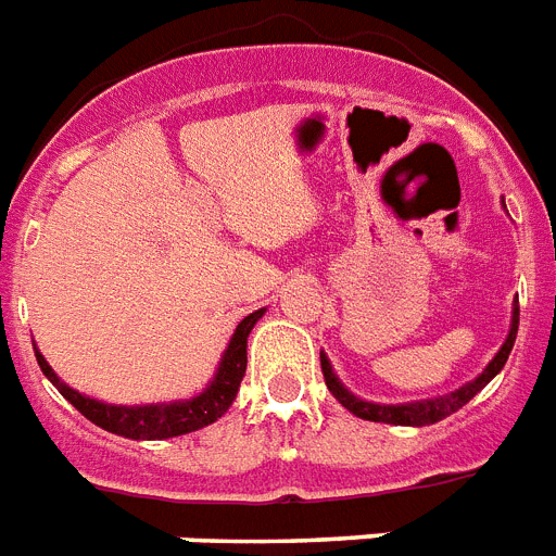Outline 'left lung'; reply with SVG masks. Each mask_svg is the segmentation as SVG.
<instances>
[{
    "label": "left lung",
    "instance_id": "8db88e82",
    "mask_svg": "<svg viewBox=\"0 0 556 556\" xmlns=\"http://www.w3.org/2000/svg\"><path fill=\"white\" fill-rule=\"evenodd\" d=\"M517 327H520V306L515 301V312H511V329H508L506 343L500 346L497 355L492 357V364L485 366L475 380H469L466 387L454 389L448 394H440V397H432V401H415V403H369L361 401L350 389L343 387L341 380L334 378L332 364H329V357L320 352V371H324V380H327V389L334 394V401L341 403L343 409H350L355 417H364V420H375V424H392V426H432L443 417L454 415L457 409H463L466 403L475 397L480 389L489 383V380L497 375L503 366H506L508 355H511V346H515L517 338Z\"/></svg>",
    "mask_w": 556,
    "mask_h": 556
}]
</instances>
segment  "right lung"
Returning <instances> with one entry per match:
<instances>
[{"label": "right lung", "instance_id": "right-lung-1", "mask_svg": "<svg viewBox=\"0 0 556 556\" xmlns=\"http://www.w3.org/2000/svg\"><path fill=\"white\" fill-rule=\"evenodd\" d=\"M264 309L247 315L236 327L232 338H229L227 350L222 355V364L215 378L210 380V387L201 394L190 397V401H173V403H150V406H116V403H102L96 397L76 392L67 383H62L56 371L50 369L41 352H36L39 369L45 371V378L62 392L64 401H71L90 424L102 426L104 432L122 434L130 440H164L178 438V434H190L195 429L215 424L224 412L236 401L238 387L244 380L247 371V338H250L252 327L258 324Z\"/></svg>", "mask_w": 556, "mask_h": 556}]
</instances>
